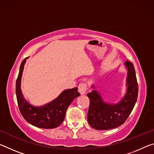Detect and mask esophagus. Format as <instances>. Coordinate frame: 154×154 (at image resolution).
<instances>
[{
	"label": "esophagus",
	"instance_id": "esophagus-1",
	"mask_svg": "<svg viewBox=\"0 0 154 154\" xmlns=\"http://www.w3.org/2000/svg\"><path fill=\"white\" fill-rule=\"evenodd\" d=\"M78 90H79V93L81 94H85L87 91V85L85 83H80L78 86Z\"/></svg>",
	"mask_w": 154,
	"mask_h": 154
}]
</instances>
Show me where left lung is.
<instances>
[{
  "mask_svg": "<svg viewBox=\"0 0 154 154\" xmlns=\"http://www.w3.org/2000/svg\"><path fill=\"white\" fill-rule=\"evenodd\" d=\"M128 71L126 77V92L124 97L117 103L105 102L100 92L95 90L87 96L90 98V106L88 113V123L96 130H105L115 128L123 124L137 102L138 83L133 64L129 61L124 62Z\"/></svg>",
  "mask_w": 154,
  "mask_h": 154,
  "instance_id": "1",
  "label": "left lung"
}]
</instances>
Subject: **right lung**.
<instances>
[{
    "mask_svg": "<svg viewBox=\"0 0 154 154\" xmlns=\"http://www.w3.org/2000/svg\"><path fill=\"white\" fill-rule=\"evenodd\" d=\"M20 65L16 80L15 91L18 106L23 118L32 126L41 128L51 129L59 126L64 121L68 107L75 98L79 96L77 88L64 90L58 97L42 106H34L26 100L21 90V82L26 60Z\"/></svg>",
    "mask_w": 154,
    "mask_h": 154,
    "instance_id": "add662e5",
    "label": "right lung"
}]
</instances>
